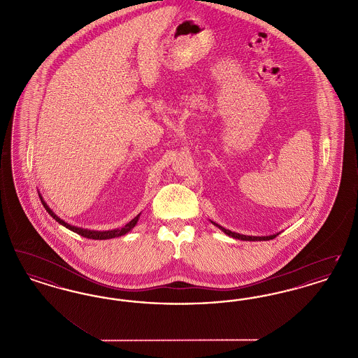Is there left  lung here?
<instances>
[{
	"label": "left lung",
	"instance_id": "1",
	"mask_svg": "<svg viewBox=\"0 0 358 358\" xmlns=\"http://www.w3.org/2000/svg\"><path fill=\"white\" fill-rule=\"evenodd\" d=\"M216 227H219L220 229H222V232L225 234V235H228V236H231V238H238V240H247V241H260V240H273V238H276L279 234H275V235H270V236H245V235H240V234H236V232H232V231H229V229H225L224 227L222 225H219V224H216V222H213Z\"/></svg>",
	"mask_w": 358,
	"mask_h": 358
}]
</instances>
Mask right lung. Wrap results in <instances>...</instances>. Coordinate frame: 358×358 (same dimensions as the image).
<instances>
[{
  "label": "right lung",
  "mask_w": 358,
  "mask_h": 358,
  "mask_svg": "<svg viewBox=\"0 0 358 358\" xmlns=\"http://www.w3.org/2000/svg\"><path fill=\"white\" fill-rule=\"evenodd\" d=\"M40 199H41V204L44 205V208L47 209V212L51 215L52 217H53L56 222H59V224H62L63 227L69 228V229H71L72 232H76L78 235H80V236H83V238H94V240H106V238H120V236L126 235L127 232H130V231L136 227V222L139 220V216H141V213H139V215L136 216L131 222H127V224H126L124 227H122V228L111 229V231H91V229H83V228H79V227L69 225V222L62 220L59 216H56V215L52 212L51 208L47 205V203H45L44 200H43V197H41V196H40Z\"/></svg>",
  "instance_id": "right-lung-1"
}]
</instances>
